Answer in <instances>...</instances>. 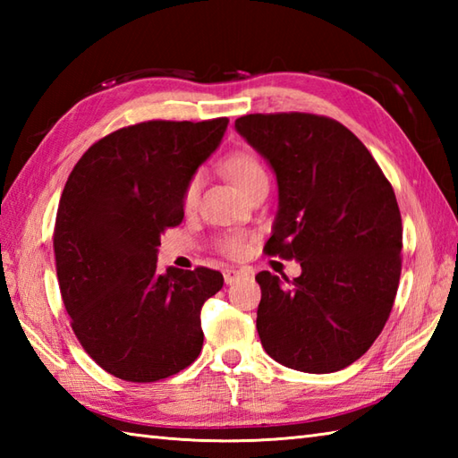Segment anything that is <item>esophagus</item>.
<instances>
[{
	"instance_id": "esophagus-1",
	"label": "esophagus",
	"mask_w": 458,
	"mask_h": 458,
	"mask_svg": "<svg viewBox=\"0 0 458 458\" xmlns=\"http://www.w3.org/2000/svg\"><path fill=\"white\" fill-rule=\"evenodd\" d=\"M242 276V271L240 269H224V281H226V285H232L234 284V281H238Z\"/></svg>"
}]
</instances>
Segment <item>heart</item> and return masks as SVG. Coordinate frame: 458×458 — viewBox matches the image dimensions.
I'll list each match as a JSON object with an SVG mask.
<instances>
[{
    "mask_svg": "<svg viewBox=\"0 0 458 458\" xmlns=\"http://www.w3.org/2000/svg\"><path fill=\"white\" fill-rule=\"evenodd\" d=\"M222 167L240 191L248 189L250 184H254L261 179H267L264 165H261V161L251 151H236V153L228 155V157L224 159ZM199 191H200V174L197 173L187 181V184H184V191H182V207L184 208L194 207V202H197V199H199ZM220 250L226 251L228 256H238L240 251L244 250V244H242V240H238V238H230V240L222 242Z\"/></svg>",
    "mask_w": 458,
    "mask_h": 458,
    "instance_id": "b5f03b06",
    "label": "heart"
}]
</instances>
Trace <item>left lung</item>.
I'll use <instances>...</instances> for the list:
<instances>
[{
	"label": "left lung",
	"mask_w": 458,
	"mask_h": 458,
	"mask_svg": "<svg viewBox=\"0 0 458 458\" xmlns=\"http://www.w3.org/2000/svg\"><path fill=\"white\" fill-rule=\"evenodd\" d=\"M236 131L277 179L266 254L297 259L293 281L259 271L266 352L309 374L362 356L392 313L402 274V214L390 181L356 135L315 114H250Z\"/></svg>",
	"instance_id": "8db88e82"
}]
</instances>
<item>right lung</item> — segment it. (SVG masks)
I'll return each mask as SVG.
<instances>
[{
  "label": "right lung",
  "mask_w": 458,
  "mask_h": 458,
  "mask_svg": "<svg viewBox=\"0 0 458 458\" xmlns=\"http://www.w3.org/2000/svg\"><path fill=\"white\" fill-rule=\"evenodd\" d=\"M226 128L228 118L122 128L96 141L64 184L53 238L63 303L82 348L125 382H157L200 354V309L224 277L208 267L161 274L157 248Z\"/></svg>",
  "instance_id": "right-lung-1"
}]
</instances>
